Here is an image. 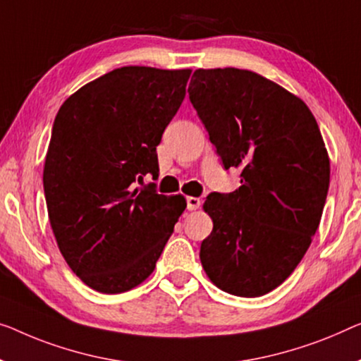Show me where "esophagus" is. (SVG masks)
I'll return each mask as SVG.
<instances>
[{"label":"esophagus","mask_w":361,"mask_h":361,"mask_svg":"<svg viewBox=\"0 0 361 361\" xmlns=\"http://www.w3.org/2000/svg\"><path fill=\"white\" fill-rule=\"evenodd\" d=\"M186 206H188V211H196V209L201 207V199L199 197H186Z\"/></svg>","instance_id":"1"}]
</instances>
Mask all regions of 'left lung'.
I'll use <instances>...</instances> for the list:
<instances>
[{"mask_svg": "<svg viewBox=\"0 0 361 361\" xmlns=\"http://www.w3.org/2000/svg\"><path fill=\"white\" fill-rule=\"evenodd\" d=\"M190 100L233 192H211L214 228L202 267L224 292L255 298L277 288L308 251L329 190V155L313 113L297 95L246 69H196Z\"/></svg>", "mask_w": 361, "mask_h": 361, "instance_id": "obj_1", "label": "left lung"}]
</instances>
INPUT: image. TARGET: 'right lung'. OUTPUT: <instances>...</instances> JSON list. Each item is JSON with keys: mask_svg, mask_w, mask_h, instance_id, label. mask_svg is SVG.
Masks as SVG:
<instances>
[{"mask_svg": "<svg viewBox=\"0 0 361 361\" xmlns=\"http://www.w3.org/2000/svg\"><path fill=\"white\" fill-rule=\"evenodd\" d=\"M191 69L125 66L61 105L43 166L48 219L71 271L100 293L128 292L154 272L181 195H157V146L186 95Z\"/></svg>", "mask_w": 361, "mask_h": 361, "instance_id": "right-lung-1", "label": "right lung"}]
</instances>
